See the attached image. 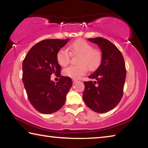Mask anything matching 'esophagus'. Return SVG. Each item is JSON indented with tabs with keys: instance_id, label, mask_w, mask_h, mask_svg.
<instances>
[{
	"instance_id": "obj_1",
	"label": "esophagus",
	"mask_w": 148,
	"mask_h": 148,
	"mask_svg": "<svg viewBox=\"0 0 148 148\" xmlns=\"http://www.w3.org/2000/svg\"><path fill=\"white\" fill-rule=\"evenodd\" d=\"M72 81H73V84H75V83H76V82H77V79H73V80H72Z\"/></svg>"
}]
</instances>
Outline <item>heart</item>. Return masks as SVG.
Segmentation results:
<instances>
[{
    "label": "heart",
    "instance_id": "b5f03b06",
    "mask_svg": "<svg viewBox=\"0 0 148 148\" xmlns=\"http://www.w3.org/2000/svg\"><path fill=\"white\" fill-rule=\"evenodd\" d=\"M71 55L78 56L76 61L78 65L65 69L63 74L73 79L80 78L87 73L88 69L90 71H95L101 65L102 59L101 51L93 48L91 44L83 39L77 40L67 49H61L57 52L56 59L60 66H66L69 64Z\"/></svg>",
    "mask_w": 148,
    "mask_h": 148
}]
</instances>
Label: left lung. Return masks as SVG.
<instances>
[{"instance_id":"left-lung-1","label":"left lung","mask_w":148,"mask_h":148,"mask_svg":"<svg viewBox=\"0 0 148 148\" xmlns=\"http://www.w3.org/2000/svg\"><path fill=\"white\" fill-rule=\"evenodd\" d=\"M101 49V64L89 78L97 82H85L83 99L90 109L105 113L116 107L121 101L126 78V69L123 55L118 48L101 37L89 38Z\"/></svg>"}]
</instances>
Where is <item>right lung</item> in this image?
Wrapping results in <instances>:
<instances>
[{
	"mask_svg": "<svg viewBox=\"0 0 148 148\" xmlns=\"http://www.w3.org/2000/svg\"><path fill=\"white\" fill-rule=\"evenodd\" d=\"M69 40L47 39L39 42L23 60L24 87L29 102L40 113L49 114L61 109L72 86L71 77L61 76V67L56 59L57 52ZM52 73L60 76L57 83L51 80Z\"/></svg>",
	"mask_w": 148,
	"mask_h": 148,
	"instance_id": "add662e5",
	"label": "right lung"
}]
</instances>
